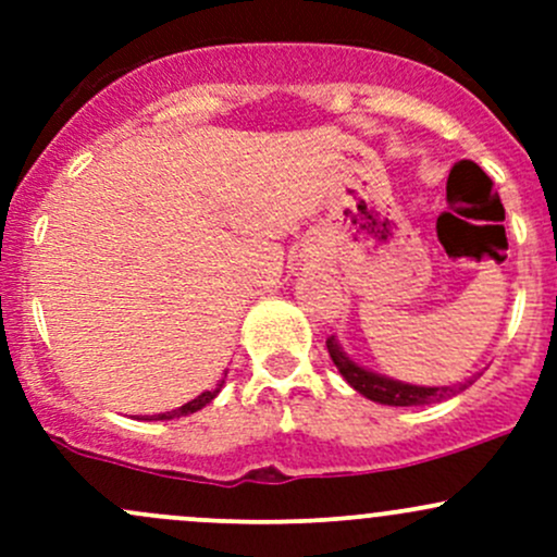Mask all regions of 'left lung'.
<instances>
[{
  "instance_id": "1",
  "label": "left lung",
  "mask_w": 557,
  "mask_h": 557,
  "mask_svg": "<svg viewBox=\"0 0 557 557\" xmlns=\"http://www.w3.org/2000/svg\"><path fill=\"white\" fill-rule=\"evenodd\" d=\"M325 347H329V356L334 361V367L339 369L342 377L350 383V387H356L361 396L372 398L377 404H387V407H423V404H436L445 401V398L455 396V393L463 391L469 383L460 385H440V387H425V385H409V383H398V380L385 377V374H374L369 369L358 367L339 345H336L334 336L325 339Z\"/></svg>"
}]
</instances>
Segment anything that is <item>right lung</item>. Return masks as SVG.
<instances>
[{"instance_id":"add662e5","label":"right lung","mask_w":557,"mask_h":557,"mask_svg":"<svg viewBox=\"0 0 557 557\" xmlns=\"http://www.w3.org/2000/svg\"><path fill=\"white\" fill-rule=\"evenodd\" d=\"M221 385H223V383H221ZM221 385H218L215 391H205V393H201V396H196L194 401L183 404V407L172 409V412H161V414H153V418H145V420H172V418H183V414H194V412H199L201 407H207V404H210L212 398H215L218 393H221Z\"/></svg>"}]
</instances>
